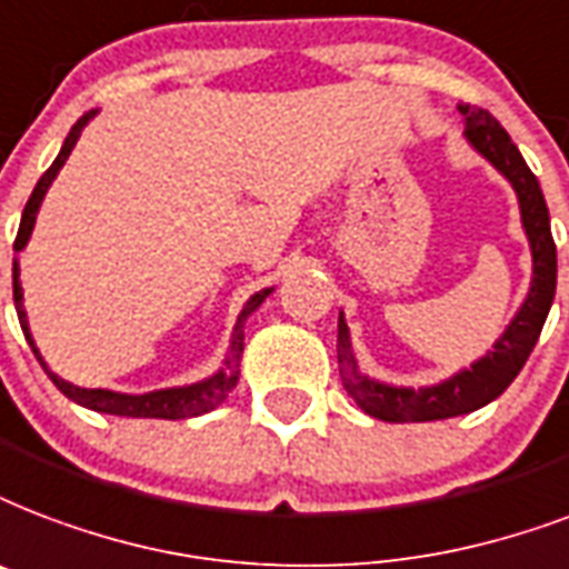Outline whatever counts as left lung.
<instances>
[{"mask_svg":"<svg viewBox=\"0 0 569 569\" xmlns=\"http://www.w3.org/2000/svg\"><path fill=\"white\" fill-rule=\"evenodd\" d=\"M459 112L466 116V137L492 167L510 179L519 208H522V227L531 241L535 256V280L522 310L516 316L505 337L496 342V352L471 363V370H462L450 381H441L436 388H390L367 379L355 363L349 328L340 316L337 331V361H340L342 381L352 400L361 406L370 418L388 420V423H420V420H445L468 415V411L487 406L501 397L507 385L526 367L528 355L535 349L537 337L543 331L546 316L555 298V277H558V259H555L552 229H549V208H546L543 190L537 184L535 172L528 169L507 130L489 116L483 107L459 103Z\"/></svg>","mask_w":569,"mask_h":569,"instance_id":"left-lung-1","label":"left lung"}]
</instances>
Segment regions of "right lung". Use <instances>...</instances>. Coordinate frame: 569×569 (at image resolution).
Segmentation results:
<instances>
[{
    "mask_svg": "<svg viewBox=\"0 0 569 569\" xmlns=\"http://www.w3.org/2000/svg\"><path fill=\"white\" fill-rule=\"evenodd\" d=\"M92 112H86L82 119H77V124L71 128L68 133V140H64L62 151H59V158L53 160V167L47 169L41 176V181L34 184L32 197L26 202L23 208V220H20V229H17V238H14V250H23L29 236H32V227H34V214H38V208H41V199L47 193V188L53 184L56 172L62 169V163L68 160L71 149L77 146L80 140V130L86 128V121L92 119ZM271 289H262V292H256L250 301L244 303V310L238 316L236 322V333H232V349H229V358H227V370H220L217 376L211 379L199 381V385H190V388H169V390H151V393H140V397H130V393H112V390H89V388H77L71 381L59 379L56 372L47 370V363H43L41 352L34 349V340L32 333H29V322H26V310H23V289H20V268L14 262V307H17V319H20V328H23L26 340L32 346L34 358L41 361V367L47 370V376L53 379V385L62 390L64 397L73 402H80L86 409L92 411H107V415H121V418H163V420H176V418H197V415H206L211 411L214 406L227 400L229 390L236 388L238 381V361H241V352H244V322L247 316L253 313L259 303L266 301Z\"/></svg>",
    "mask_w": 569,
    "mask_h": 569,
    "instance_id": "right-lung-1",
    "label": "right lung"
}]
</instances>
